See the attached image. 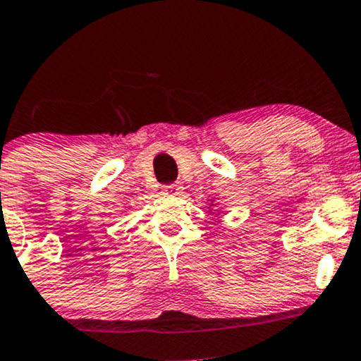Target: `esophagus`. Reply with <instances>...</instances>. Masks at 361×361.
I'll use <instances>...</instances> for the list:
<instances>
[{"label":"esophagus","instance_id":"esophagus-1","mask_svg":"<svg viewBox=\"0 0 361 361\" xmlns=\"http://www.w3.org/2000/svg\"><path fill=\"white\" fill-rule=\"evenodd\" d=\"M163 192H166L169 195H180L181 192H183V186H181V183H171V185L164 186Z\"/></svg>","mask_w":361,"mask_h":361}]
</instances>
